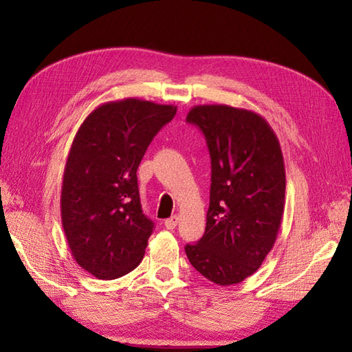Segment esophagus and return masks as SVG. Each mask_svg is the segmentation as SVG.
<instances>
[{"label":"esophagus","instance_id":"34e87169","mask_svg":"<svg viewBox=\"0 0 352 352\" xmlns=\"http://www.w3.org/2000/svg\"><path fill=\"white\" fill-rule=\"evenodd\" d=\"M177 223H178V216L174 214V216H170L169 219L164 221V227H166L168 230H174L177 227Z\"/></svg>","mask_w":352,"mask_h":352}]
</instances>
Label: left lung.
Segmentation results:
<instances>
[{"label":"left lung","instance_id":"8db88e82","mask_svg":"<svg viewBox=\"0 0 352 352\" xmlns=\"http://www.w3.org/2000/svg\"><path fill=\"white\" fill-rule=\"evenodd\" d=\"M186 121L203 131L212 159L206 233L186 256L219 286L248 278L272 250L281 226L286 170L280 142L251 110L195 106Z\"/></svg>","mask_w":352,"mask_h":352}]
</instances>
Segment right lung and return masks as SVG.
I'll return each mask as SVG.
<instances>
[{
    "instance_id": "add662e5",
    "label": "right lung",
    "mask_w": 352,
    "mask_h": 352,
    "mask_svg": "<svg viewBox=\"0 0 352 352\" xmlns=\"http://www.w3.org/2000/svg\"><path fill=\"white\" fill-rule=\"evenodd\" d=\"M175 106L139 98L104 102L74 138L65 164L60 213L72 257L100 280L131 272L154 222L142 212L138 168Z\"/></svg>"
}]
</instances>
